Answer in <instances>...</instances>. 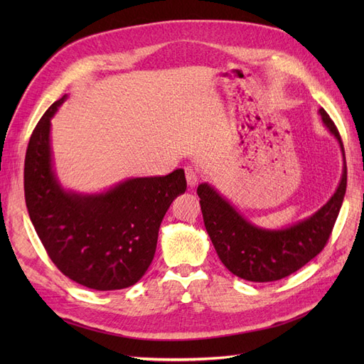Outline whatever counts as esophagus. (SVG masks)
Returning a JSON list of instances; mask_svg holds the SVG:
<instances>
[{
  "label": "esophagus",
  "instance_id": "obj_1",
  "mask_svg": "<svg viewBox=\"0 0 364 364\" xmlns=\"http://www.w3.org/2000/svg\"><path fill=\"white\" fill-rule=\"evenodd\" d=\"M185 178L190 188H193V186H196V183L199 182V173H197V170L191 167V165H188V167L185 168Z\"/></svg>",
  "mask_w": 364,
  "mask_h": 364
}]
</instances>
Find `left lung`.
<instances>
[{"label":"left lung","mask_w":364,"mask_h":364,"mask_svg":"<svg viewBox=\"0 0 364 364\" xmlns=\"http://www.w3.org/2000/svg\"><path fill=\"white\" fill-rule=\"evenodd\" d=\"M318 114L338 141L343 173L331 199L313 215L284 229H264L250 223L211 185L205 182L197 188L206 232L218 258L235 277L252 282L282 279L321 253L331 235L346 193V161L343 142L333 119L322 107Z\"/></svg>","instance_id":"obj_1"}]
</instances>
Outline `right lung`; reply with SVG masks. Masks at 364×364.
Masks as SVG:
<instances>
[{"label":"right lung","mask_w":364,"mask_h":364,"mask_svg":"<svg viewBox=\"0 0 364 364\" xmlns=\"http://www.w3.org/2000/svg\"><path fill=\"white\" fill-rule=\"evenodd\" d=\"M65 100L67 95L48 107L28 141V215L65 277L92 290L127 289L144 277L155 257L162 218L186 190L185 173L132 178L95 194L67 191L53 168L50 139L51 118Z\"/></svg>","instance_id":"right-lung-1"}]
</instances>
